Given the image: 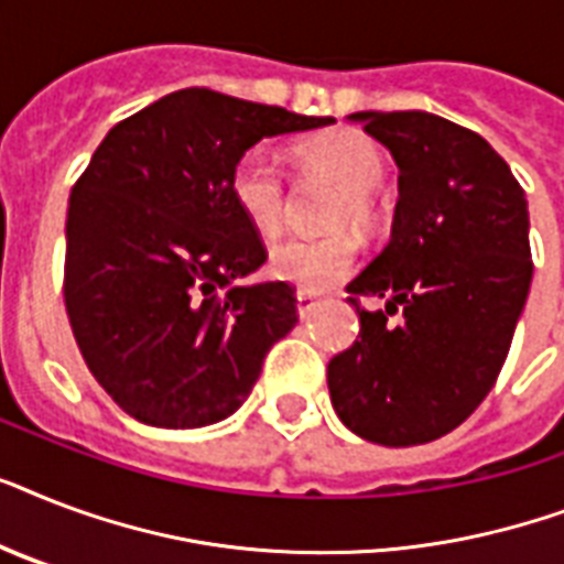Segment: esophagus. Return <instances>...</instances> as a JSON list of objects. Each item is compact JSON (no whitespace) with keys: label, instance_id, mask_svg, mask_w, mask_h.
<instances>
[{"label":"esophagus","instance_id":"obj_1","mask_svg":"<svg viewBox=\"0 0 564 564\" xmlns=\"http://www.w3.org/2000/svg\"><path fill=\"white\" fill-rule=\"evenodd\" d=\"M316 292L313 290H299L295 292V301H299V313H301V318H307L310 313H313V307H316Z\"/></svg>","mask_w":564,"mask_h":564}]
</instances>
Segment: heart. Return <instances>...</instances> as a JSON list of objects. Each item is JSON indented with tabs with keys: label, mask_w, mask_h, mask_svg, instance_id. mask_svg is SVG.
Segmentation results:
<instances>
[{
	"label": "heart",
	"mask_w": 564,
	"mask_h": 564,
	"mask_svg": "<svg viewBox=\"0 0 564 564\" xmlns=\"http://www.w3.org/2000/svg\"><path fill=\"white\" fill-rule=\"evenodd\" d=\"M299 161L313 175L343 187L336 198L330 225L334 228H369L377 216L371 189L383 181V149L360 131H327L299 145ZM228 193L239 216L257 234H274L286 213V181L281 166L265 149H248L230 166ZM357 265V239L351 234H330L322 239L286 237L269 251L274 278L290 281L301 290H327L345 281Z\"/></svg>",
	"instance_id": "heart-1"
}]
</instances>
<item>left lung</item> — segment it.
<instances>
[{
	"mask_svg": "<svg viewBox=\"0 0 564 564\" xmlns=\"http://www.w3.org/2000/svg\"><path fill=\"white\" fill-rule=\"evenodd\" d=\"M351 119L392 152L401 195L389 246L345 286L360 336L327 362V389L357 436L424 445L459 427L507 362L533 281L530 213L507 161L468 128L424 110Z\"/></svg>",
	"mask_w": 564,
	"mask_h": 564,
	"instance_id": "1",
	"label": "left lung"
}]
</instances>
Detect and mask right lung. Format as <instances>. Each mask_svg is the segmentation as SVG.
I'll use <instances>...</instances> for the list:
<instances>
[{"label":"right lung","instance_id":"right-lung-1","mask_svg":"<svg viewBox=\"0 0 564 564\" xmlns=\"http://www.w3.org/2000/svg\"><path fill=\"white\" fill-rule=\"evenodd\" d=\"M207 87L110 128L66 210L64 304L87 369L152 427L228 419L299 322L295 286L239 283L265 263L228 175L263 137L330 126Z\"/></svg>","mask_w":564,"mask_h":564}]
</instances>
